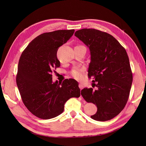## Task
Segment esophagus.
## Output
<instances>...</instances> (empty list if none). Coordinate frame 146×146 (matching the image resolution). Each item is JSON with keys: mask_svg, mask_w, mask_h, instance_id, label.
<instances>
[{"mask_svg": "<svg viewBox=\"0 0 146 146\" xmlns=\"http://www.w3.org/2000/svg\"><path fill=\"white\" fill-rule=\"evenodd\" d=\"M78 87H79V88H80L81 90L83 89V88H84V86H83V84H81V83H80L79 85H78Z\"/></svg>", "mask_w": 146, "mask_h": 146, "instance_id": "obj_1", "label": "esophagus"}]
</instances>
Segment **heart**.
Listing matches in <instances>:
<instances>
[{"mask_svg": "<svg viewBox=\"0 0 146 146\" xmlns=\"http://www.w3.org/2000/svg\"><path fill=\"white\" fill-rule=\"evenodd\" d=\"M72 76L77 80H80L83 77V70L80 69H74L72 72Z\"/></svg>", "mask_w": 146, "mask_h": 146, "instance_id": "obj_1", "label": "heart"}]
</instances>
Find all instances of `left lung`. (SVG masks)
I'll use <instances>...</instances> for the list:
<instances>
[{"label": "left lung", "instance_id": "left-lung-1", "mask_svg": "<svg viewBox=\"0 0 146 146\" xmlns=\"http://www.w3.org/2000/svg\"><path fill=\"white\" fill-rule=\"evenodd\" d=\"M74 36L89 48L88 75L93 77L92 84L97 88L95 91L85 88L81 94L87 102L97 106V112L91 118L110 120L123 109L129 95L133 77L127 51L113 36L99 30L82 29Z\"/></svg>", "mask_w": 146, "mask_h": 146}]
</instances>
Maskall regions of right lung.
<instances>
[{"mask_svg":"<svg viewBox=\"0 0 146 146\" xmlns=\"http://www.w3.org/2000/svg\"><path fill=\"white\" fill-rule=\"evenodd\" d=\"M74 29L44 33L34 38L19 60L17 85L27 108L35 116L48 119L60 114L65 103L78 98L80 90L74 79L52 81L51 73L60 66L56 56L59 47L73 36Z\"/></svg>","mask_w":146,"mask_h":146,"instance_id":"1","label":"right lung"}]
</instances>
